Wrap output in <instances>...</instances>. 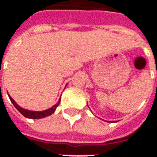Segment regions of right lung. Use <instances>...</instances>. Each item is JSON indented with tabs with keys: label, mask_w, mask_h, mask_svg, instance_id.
<instances>
[{
	"label": "right lung",
	"mask_w": 157,
	"mask_h": 157,
	"mask_svg": "<svg viewBox=\"0 0 157 157\" xmlns=\"http://www.w3.org/2000/svg\"><path fill=\"white\" fill-rule=\"evenodd\" d=\"M9 96V98L11 100V102H12V104L14 105L16 109L18 110L19 112L22 113V115L26 117V118H33V119H37V118H44V117H47V116L51 115L52 113H54L55 111V109L56 108L58 107L59 104V102H60V98L59 99V102L54 105L53 107H51L50 109H46V110H44V111H30V110H27V109H24L21 108L20 106H18L17 104V102L13 100V99L10 97V95L8 94Z\"/></svg>",
	"instance_id": "1"
}]
</instances>
